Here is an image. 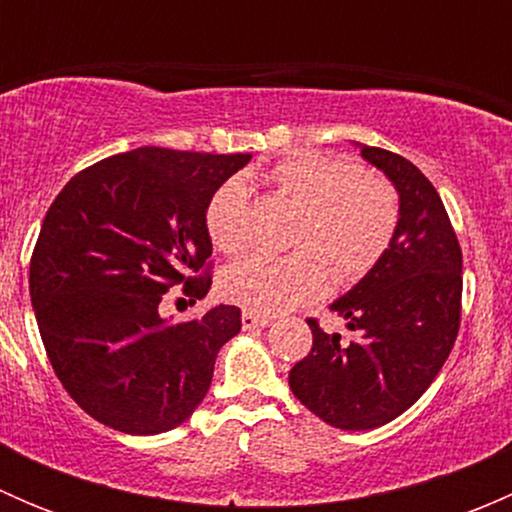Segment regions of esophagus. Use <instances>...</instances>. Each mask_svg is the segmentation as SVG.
I'll return each instance as SVG.
<instances>
[{
    "label": "esophagus",
    "instance_id": "34e87169",
    "mask_svg": "<svg viewBox=\"0 0 512 512\" xmlns=\"http://www.w3.org/2000/svg\"><path fill=\"white\" fill-rule=\"evenodd\" d=\"M262 327H270V317L250 312V309H245V312H242V329H262Z\"/></svg>",
    "mask_w": 512,
    "mask_h": 512
}]
</instances>
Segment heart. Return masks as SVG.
<instances>
[{"instance_id":"obj_1","label":"heart","mask_w":512,"mask_h":512,"mask_svg":"<svg viewBox=\"0 0 512 512\" xmlns=\"http://www.w3.org/2000/svg\"><path fill=\"white\" fill-rule=\"evenodd\" d=\"M280 193L302 208L294 245L302 250L275 257L265 252L227 267L223 292L250 312L275 314L317 299L329 285H352L376 267L394 240L399 200L376 175L361 173L352 160L329 153H299L270 170ZM247 185L230 178L205 208V230L225 255H237L250 242Z\"/></svg>"}]
</instances>
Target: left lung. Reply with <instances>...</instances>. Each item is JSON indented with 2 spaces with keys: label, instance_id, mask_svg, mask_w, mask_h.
<instances>
[{
  "label": "left lung",
  "instance_id": "obj_1",
  "mask_svg": "<svg viewBox=\"0 0 512 512\" xmlns=\"http://www.w3.org/2000/svg\"><path fill=\"white\" fill-rule=\"evenodd\" d=\"M399 195V225L376 267L329 304L352 342L314 319L312 352L289 371L292 394L342 431L394 421L421 399L451 354L461 322L463 255L436 188L411 160L352 143Z\"/></svg>",
  "mask_w": 512,
  "mask_h": 512
}]
</instances>
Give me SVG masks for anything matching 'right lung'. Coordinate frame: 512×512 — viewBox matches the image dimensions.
Wrapping results in <instances>:
<instances>
[{"label":"right lung","instance_id":"add662e5","mask_svg":"<svg viewBox=\"0 0 512 512\" xmlns=\"http://www.w3.org/2000/svg\"><path fill=\"white\" fill-rule=\"evenodd\" d=\"M250 158L136 148L81 170L51 203L29 265L32 307L56 376L103 426L156 436L208 394L240 309L178 324L158 304L178 282L193 302L208 294L210 277H190L213 255L205 208Z\"/></svg>","mask_w":512,"mask_h":512}]
</instances>
